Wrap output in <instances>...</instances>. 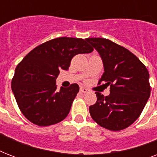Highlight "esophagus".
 <instances>
[{"label":"esophagus","mask_w":157,"mask_h":157,"mask_svg":"<svg viewBox=\"0 0 157 157\" xmlns=\"http://www.w3.org/2000/svg\"><path fill=\"white\" fill-rule=\"evenodd\" d=\"M80 90H81L82 93H88L89 91H90L88 89L85 88V87H81V88H80Z\"/></svg>","instance_id":"1"}]
</instances>
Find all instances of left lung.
<instances>
[{"label": "left lung", "mask_w": 157, "mask_h": 157, "mask_svg": "<svg viewBox=\"0 0 157 157\" xmlns=\"http://www.w3.org/2000/svg\"><path fill=\"white\" fill-rule=\"evenodd\" d=\"M100 55L104 72L98 84L110 86V94L95 92L91 117L105 129L118 131L132 124L143 112L151 93L149 72L129 50L104 38L86 39Z\"/></svg>", "instance_id": "left-lung-1"}]
</instances>
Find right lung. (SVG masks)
Segmentation results:
<instances>
[{"instance_id": "right-lung-1", "label": "right lung", "mask_w": 157, "mask_h": 157, "mask_svg": "<svg viewBox=\"0 0 157 157\" xmlns=\"http://www.w3.org/2000/svg\"><path fill=\"white\" fill-rule=\"evenodd\" d=\"M94 49L80 38L59 37L38 45L16 67L11 88L23 116L39 126L59 123L68 115L79 92L77 84L57 90L59 71L68 70L71 59Z\"/></svg>"}]
</instances>
